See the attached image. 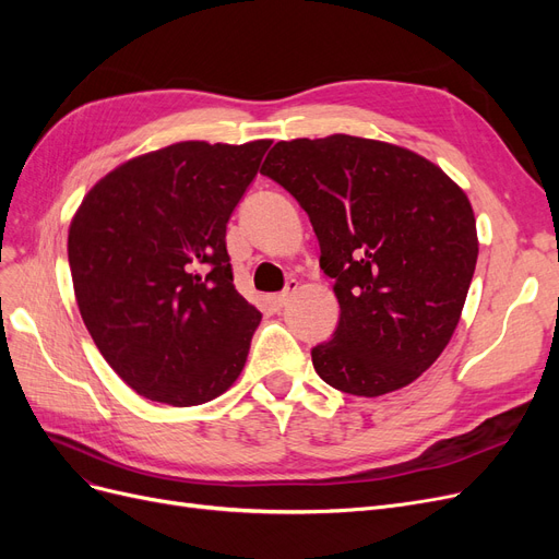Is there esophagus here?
Listing matches in <instances>:
<instances>
[{
	"label": "esophagus",
	"instance_id": "esophagus-1",
	"mask_svg": "<svg viewBox=\"0 0 559 559\" xmlns=\"http://www.w3.org/2000/svg\"><path fill=\"white\" fill-rule=\"evenodd\" d=\"M296 292H298V282H296V280H292L289 284H286V289H284V292L270 296V302H273V308H275V310H282V308L286 306V302H289V298H292Z\"/></svg>",
	"mask_w": 559,
	"mask_h": 559
}]
</instances>
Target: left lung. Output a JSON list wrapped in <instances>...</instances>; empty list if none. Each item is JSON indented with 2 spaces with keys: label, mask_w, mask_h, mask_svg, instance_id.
I'll list each match as a JSON object with an SVG mask.
<instances>
[{
  "label": "left lung",
  "mask_w": 559,
  "mask_h": 559,
  "mask_svg": "<svg viewBox=\"0 0 559 559\" xmlns=\"http://www.w3.org/2000/svg\"><path fill=\"white\" fill-rule=\"evenodd\" d=\"M261 175L308 212L341 321L317 376L376 399L415 382L460 324L478 261L476 216L441 167L380 140L277 142Z\"/></svg>",
  "instance_id": "1"
}]
</instances>
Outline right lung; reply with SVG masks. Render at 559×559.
<instances>
[{
    "mask_svg": "<svg viewBox=\"0 0 559 559\" xmlns=\"http://www.w3.org/2000/svg\"><path fill=\"white\" fill-rule=\"evenodd\" d=\"M270 140L177 142L83 195L67 257L83 324L140 396L189 408L240 378L261 312L233 284L226 224Z\"/></svg>",
    "mask_w": 559,
    "mask_h": 559,
    "instance_id": "add662e5",
    "label": "right lung"
}]
</instances>
